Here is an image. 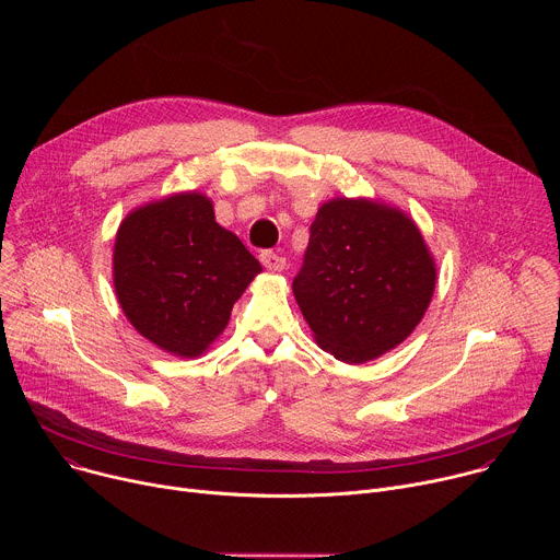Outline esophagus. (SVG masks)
<instances>
[{
  "mask_svg": "<svg viewBox=\"0 0 560 560\" xmlns=\"http://www.w3.org/2000/svg\"><path fill=\"white\" fill-rule=\"evenodd\" d=\"M259 259H261V264H264L270 272H281V270L285 268V259H283L281 255L272 253V250H264V253L259 255Z\"/></svg>",
  "mask_w": 560,
  "mask_h": 560,
  "instance_id": "esophagus-1",
  "label": "esophagus"
}]
</instances>
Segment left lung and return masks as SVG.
Here are the masks:
<instances>
[{
  "label": "left lung",
  "instance_id": "left-lung-1",
  "mask_svg": "<svg viewBox=\"0 0 560 560\" xmlns=\"http://www.w3.org/2000/svg\"><path fill=\"white\" fill-rule=\"evenodd\" d=\"M436 261L419 225L389 203L335 197L316 210L294 299L316 346L346 363L404 343L432 301Z\"/></svg>",
  "mask_w": 560,
  "mask_h": 560
}]
</instances>
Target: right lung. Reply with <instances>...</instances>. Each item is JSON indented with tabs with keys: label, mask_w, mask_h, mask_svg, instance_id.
I'll return each mask as SVG.
<instances>
[{
	"label": "right lung",
	"mask_w": 560,
	"mask_h": 560,
	"mask_svg": "<svg viewBox=\"0 0 560 560\" xmlns=\"http://www.w3.org/2000/svg\"><path fill=\"white\" fill-rule=\"evenodd\" d=\"M261 272L212 201L175 192L130 210L113 248V283L130 326L173 357H201L225 330L234 301Z\"/></svg>",
	"instance_id": "add662e5"
}]
</instances>
